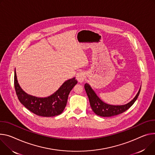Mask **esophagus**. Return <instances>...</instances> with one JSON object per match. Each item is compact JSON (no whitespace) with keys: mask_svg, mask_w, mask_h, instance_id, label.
I'll use <instances>...</instances> for the list:
<instances>
[{"mask_svg":"<svg viewBox=\"0 0 155 155\" xmlns=\"http://www.w3.org/2000/svg\"><path fill=\"white\" fill-rule=\"evenodd\" d=\"M76 78L80 83H83L85 78V74L83 72H80L76 75Z\"/></svg>","mask_w":155,"mask_h":155,"instance_id":"esophagus-1","label":"esophagus"}]
</instances>
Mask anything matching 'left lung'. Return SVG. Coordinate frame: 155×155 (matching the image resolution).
Segmentation results:
<instances>
[{
    "label": "left lung",
    "mask_w": 155,
    "mask_h": 155,
    "mask_svg": "<svg viewBox=\"0 0 155 155\" xmlns=\"http://www.w3.org/2000/svg\"><path fill=\"white\" fill-rule=\"evenodd\" d=\"M85 89L90 101L91 107L94 113L101 117H111L120 114L129 109L135 102L140 94L141 87H140L137 94L134 99L127 104L124 105H110L103 102L97 96L94 90L88 83L85 84Z\"/></svg>",
    "instance_id": "left-lung-1"
}]
</instances>
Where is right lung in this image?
<instances>
[{"label": "right lung", "instance_id": "right-lung-1", "mask_svg": "<svg viewBox=\"0 0 155 155\" xmlns=\"http://www.w3.org/2000/svg\"><path fill=\"white\" fill-rule=\"evenodd\" d=\"M77 83L74 77L66 80L60 88L52 94L39 97L27 94L20 87L17 80L15 69L14 86L20 102L33 113L43 117H53L61 114L64 110L68 94Z\"/></svg>", "mask_w": 155, "mask_h": 155}]
</instances>
